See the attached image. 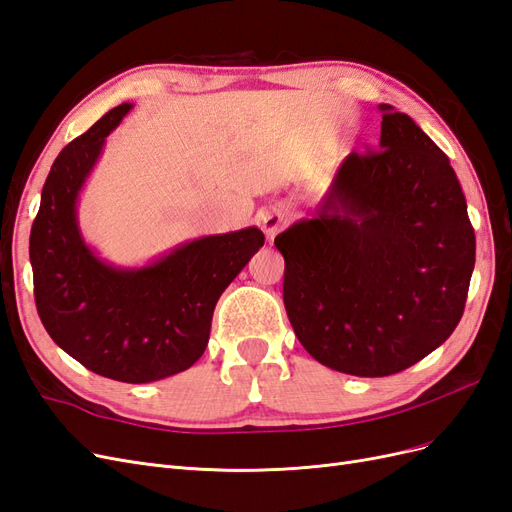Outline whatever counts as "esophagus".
I'll return each instance as SVG.
<instances>
[{"mask_svg": "<svg viewBox=\"0 0 512 512\" xmlns=\"http://www.w3.org/2000/svg\"><path fill=\"white\" fill-rule=\"evenodd\" d=\"M286 213L282 209H267L265 213L260 215V226L262 230H265L267 239H273L277 232H280V228L286 224Z\"/></svg>", "mask_w": 512, "mask_h": 512, "instance_id": "obj_1", "label": "esophagus"}]
</instances>
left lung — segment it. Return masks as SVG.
Listing matches in <instances>:
<instances>
[{
	"mask_svg": "<svg viewBox=\"0 0 512 512\" xmlns=\"http://www.w3.org/2000/svg\"><path fill=\"white\" fill-rule=\"evenodd\" d=\"M378 108V151H352L309 218L275 237L299 342L361 378L404 371L451 337L476 256L451 162L412 117Z\"/></svg>",
	"mask_w": 512,
	"mask_h": 512,
	"instance_id": "8db88e82",
	"label": "left lung"
}]
</instances>
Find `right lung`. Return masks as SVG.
<instances>
[{"label":"right lung","instance_id":"1","mask_svg":"<svg viewBox=\"0 0 512 512\" xmlns=\"http://www.w3.org/2000/svg\"><path fill=\"white\" fill-rule=\"evenodd\" d=\"M130 111L128 102L115 106L59 153L42 188L29 260L53 342L98 376L145 384L203 356L215 303L265 235L250 226L198 237L136 267L104 260L83 237L79 198L106 136Z\"/></svg>","mask_w":512,"mask_h":512}]
</instances>
